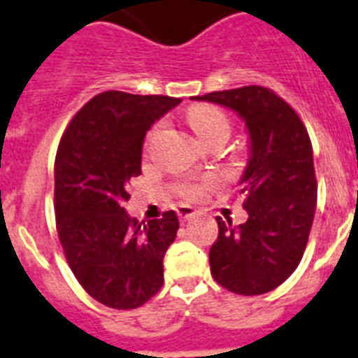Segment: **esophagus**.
Here are the masks:
<instances>
[{
	"label": "esophagus",
	"instance_id": "esophagus-1",
	"mask_svg": "<svg viewBox=\"0 0 358 358\" xmlns=\"http://www.w3.org/2000/svg\"><path fill=\"white\" fill-rule=\"evenodd\" d=\"M176 215H178L180 222H182V224H185V222L191 220V218L196 215V211H194L193 207H189V206H178L176 207Z\"/></svg>",
	"mask_w": 358,
	"mask_h": 358
}]
</instances>
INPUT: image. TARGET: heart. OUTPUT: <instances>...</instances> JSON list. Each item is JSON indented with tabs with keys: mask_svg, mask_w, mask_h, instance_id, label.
Segmentation results:
<instances>
[{
	"mask_svg": "<svg viewBox=\"0 0 358 358\" xmlns=\"http://www.w3.org/2000/svg\"><path fill=\"white\" fill-rule=\"evenodd\" d=\"M189 125L193 129L196 136L202 140L203 143L211 142L215 136H229L231 122L227 118V114L222 109L215 107V105H194L193 109L187 114ZM162 125H155L147 134L145 145L149 147L151 142L158 136ZM218 185L216 178H202V180H185L178 185V194L184 196L185 200H198L202 198L207 191H211Z\"/></svg>",
	"mask_w": 358,
	"mask_h": 358,
	"instance_id": "heart-1",
	"label": "heart"
}]
</instances>
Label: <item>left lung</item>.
I'll return each instance as SVG.
<instances>
[{"label":"left lung","instance_id":"8db88e82","mask_svg":"<svg viewBox=\"0 0 358 358\" xmlns=\"http://www.w3.org/2000/svg\"><path fill=\"white\" fill-rule=\"evenodd\" d=\"M193 100L229 107L245 120L251 158L240 180L248 220L218 222L209 249L211 275L236 295H262L287 280L308 245L317 207V176L308 129L296 110L260 85Z\"/></svg>","mask_w":358,"mask_h":358}]
</instances>
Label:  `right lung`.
Returning a JSON list of instances; mask_svg holds the SVG:
<instances>
[{"instance_id":"right-lung-1","label":"right lung","mask_w":358,"mask_h":358,"mask_svg":"<svg viewBox=\"0 0 358 358\" xmlns=\"http://www.w3.org/2000/svg\"><path fill=\"white\" fill-rule=\"evenodd\" d=\"M178 98L107 91L65 129L54 162V213L63 255L80 286L113 309H134L164 284V257L178 216L138 222L123 207L142 174V145L156 120Z\"/></svg>"}]
</instances>
